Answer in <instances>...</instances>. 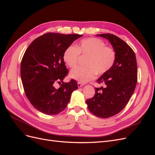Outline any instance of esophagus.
<instances>
[{
	"label": "esophagus",
	"mask_w": 155,
	"mask_h": 155,
	"mask_svg": "<svg viewBox=\"0 0 155 155\" xmlns=\"http://www.w3.org/2000/svg\"><path fill=\"white\" fill-rule=\"evenodd\" d=\"M84 85H85V84L82 83H81V82H78V87H81L83 86Z\"/></svg>",
	"instance_id": "obj_1"
}]
</instances>
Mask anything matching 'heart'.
Masks as SVG:
<instances>
[{
  "instance_id": "b5f03b06",
  "label": "heart",
  "mask_w": 155,
  "mask_h": 155,
  "mask_svg": "<svg viewBox=\"0 0 155 155\" xmlns=\"http://www.w3.org/2000/svg\"><path fill=\"white\" fill-rule=\"evenodd\" d=\"M79 55L87 56L84 62L85 66L73 69L70 76L81 83L94 79L96 74L101 76L109 72L116 59L114 49L106 46L104 41L96 37L83 39L76 47L68 46L64 50L63 58L67 66L73 68L77 66Z\"/></svg>"
}]
</instances>
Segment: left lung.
Listing matches in <instances>:
<instances>
[{
  "instance_id": "8db88e82",
  "label": "left lung",
  "mask_w": 155,
  "mask_h": 155,
  "mask_svg": "<svg viewBox=\"0 0 155 155\" xmlns=\"http://www.w3.org/2000/svg\"><path fill=\"white\" fill-rule=\"evenodd\" d=\"M97 35L110 41L116 59L110 71L97 80L105 87L96 88L94 96L86 103L94 115L107 118L118 114L129 101L137 83V63L133 50L120 37L110 34Z\"/></svg>"
}]
</instances>
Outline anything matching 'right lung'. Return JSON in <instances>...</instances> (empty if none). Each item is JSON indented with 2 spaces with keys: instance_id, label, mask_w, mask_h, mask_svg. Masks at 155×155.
<instances>
[{
  "instance_id": "obj_1",
  "label": "right lung",
  "mask_w": 155,
  "mask_h": 155,
  "mask_svg": "<svg viewBox=\"0 0 155 155\" xmlns=\"http://www.w3.org/2000/svg\"><path fill=\"white\" fill-rule=\"evenodd\" d=\"M82 36L46 33L35 39L25 51L21 63L23 87L31 104L42 113H60L67 107L72 92L78 88L73 79L63 82L58 89L54 85L63 82L68 73L63 58L64 50Z\"/></svg>"
}]
</instances>
